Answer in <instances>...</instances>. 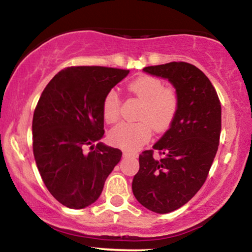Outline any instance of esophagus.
Returning <instances> with one entry per match:
<instances>
[{
  "instance_id": "34e87169",
  "label": "esophagus",
  "mask_w": 252,
  "mask_h": 252,
  "mask_svg": "<svg viewBox=\"0 0 252 252\" xmlns=\"http://www.w3.org/2000/svg\"><path fill=\"white\" fill-rule=\"evenodd\" d=\"M123 157H124V158H136L137 154H135V153H130V152H126V151H124V152H123Z\"/></svg>"
}]
</instances>
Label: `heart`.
I'll use <instances>...</instances> for the list:
<instances>
[{
	"label": "heart",
	"instance_id": "b5f03b06",
	"mask_svg": "<svg viewBox=\"0 0 252 252\" xmlns=\"http://www.w3.org/2000/svg\"><path fill=\"white\" fill-rule=\"evenodd\" d=\"M129 91L135 94L143 107L138 119L143 122L120 123L110 130L109 140L126 151H136L149 142L151 126L158 132L165 131L173 123L179 109V96L172 87H165L157 77L142 76L129 84ZM120 98L115 91H109L102 101V117L107 123H114L120 117Z\"/></svg>",
	"mask_w": 252,
	"mask_h": 252
}]
</instances>
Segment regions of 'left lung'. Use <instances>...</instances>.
<instances>
[{"label":"left lung","instance_id":"obj_1","mask_svg":"<svg viewBox=\"0 0 252 252\" xmlns=\"http://www.w3.org/2000/svg\"><path fill=\"white\" fill-rule=\"evenodd\" d=\"M144 72L168 79L179 96L169 129L139 156L132 192L147 210L165 214L187 204L202 188L216 157L221 132V105L212 83L187 62L146 66Z\"/></svg>","mask_w":252,"mask_h":252}]
</instances>
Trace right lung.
Returning a JSON list of instances; mask_svg holds the SVG:
<instances>
[{"mask_svg":"<svg viewBox=\"0 0 252 252\" xmlns=\"http://www.w3.org/2000/svg\"><path fill=\"white\" fill-rule=\"evenodd\" d=\"M129 70L71 66L45 87L33 114V154L52 196L69 209L99 198L122 152L99 142L103 137L102 101ZM98 141L86 154L85 147Z\"/></svg>","mask_w":252,"mask_h":252,"instance_id":"1","label":"right lung"}]
</instances>
